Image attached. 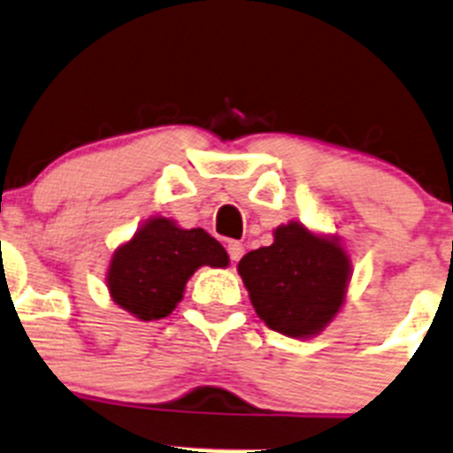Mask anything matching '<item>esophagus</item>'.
<instances>
[{"mask_svg":"<svg viewBox=\"0 0 453 453\" xmlns=\"http://www.w3.org/2000/svg\"><path fill=\"white\" fill-rule=\"evenodd\" d=\"M226 251H229V257H231V260L238 262L240 257H242L244 247H242V242H238V240H231V242L226 244Z\"/></svg>","mask_w":453,"mask_h":453,"instance_id":"1","label":"esophagus"}]
</instances>
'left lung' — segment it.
I'll return each mask as SVG.
<instances>
[{
	"mask_svg": "<svg viewBox=\"0 0 453 453\" xmlns=\"http://www.w3.org/2000/svg\"><path fill=\"white\" fill-rule=\"evenodd\" d=\"M238 271L266 326L291 338H307L342 307L349 257L335 242L291 222L275 229L271 247L247 253Z\"/></svg>",
	"mask_w": 453,
	"mask_h": 453,
	"instance_id": "1",
	"label": "left lung"
}]
</instances>
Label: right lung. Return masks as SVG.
<instances>
[{"label": "right lung", "mask_w": 453, "mask_h": 453, "mask_svg": "<svg viewBox=\"0 0 453 453\" xmlns=\"http://www.w3.org/2000/svg\"><path fill=\"white\" fill-rule=\"evenodd\" d=\"M202 265L226 266L229 256L206 231H184L171 219L155 218L115 251L111 296L140 320H159L182 300L184 284Z\"/></svg>", "instance_id": "1"}]
</instances>
